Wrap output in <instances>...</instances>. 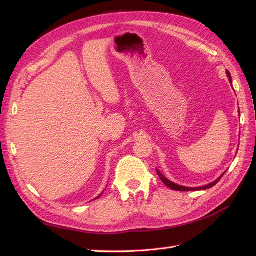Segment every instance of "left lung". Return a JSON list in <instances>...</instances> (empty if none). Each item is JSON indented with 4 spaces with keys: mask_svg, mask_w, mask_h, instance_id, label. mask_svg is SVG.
I'll return each instance as SVG.
<instances>
[{
    "mask_svg": "<svg viewBox=\"0 0 256 256\" xmlns=\"http://www.w3.org/2000/svg\"><path fill=\"white\" fill-rule=\"evenodd\" d=\"M226 74H228V80H230V84H232V76H230V72L228 70H226ZM157 171V174H158V176L160 177V180L164 182V184L166 186V187H168V188H171V189H173V190H176V191H200V190H206V189H209V188H212L214 184H216L219 182V180H221L222 178V176L226 174V173H223L218 180H216L214 182H212V184H206V186H203V187H196V188H189V187H184V186H180V184H174V182H170L168 178L166 177V176H164V174H162L159 170H156Z\"/></svg>",
    "mask_w": 256,
    "mask_h": 256,
    "instance_id": "left-lung-1",
    "label": "left lung"
}]
</instances>
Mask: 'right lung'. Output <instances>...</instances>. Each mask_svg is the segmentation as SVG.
<instances>
[{"instance_id": "1", "label": "right lung", "mask_w": 256, "mask_h": 256, "mask_svg": "<svg viewBox=\"0 0 256 256\" xmlns=\"http://www.w3.org/2000/svg\"><path fill=\"white\" fill-rule=\"evenodd\" d=\"M98 198H99V196H98Z\"/></svg>"}]
</instances>
